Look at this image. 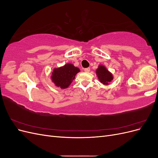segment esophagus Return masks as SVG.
I'll return each mask as SVG.
<instances>
[{
  "label": "esophagus",
  "instance_id": "34e87169",
  "mask_svg": "<svg viewBox=\"0 0 158 158\" xmlns=\"http://www.w3.org/2000/svg\"><path fill=\"white\" fill-rule=\"evenodd\" d=\"M84 70L85 72V73H89L90 71V69L89 68H86V69H84Z\"/></svg>",
  "mask_w": 158,
  "mask_h": 158
}]
</instances>
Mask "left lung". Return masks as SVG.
Returning <instances> with one entry per match:
<instances>
[{
    "label": "left lung",
    "mask_w": 158,
    "mask_h": 158,
    "mask_svg": "<svg viewBox=\"0 0 158 158\" xmlns=\"http://www.w3.org/2000/svg\"><path fill=\"white\" fill-rule=\"evenodd\" d=\"M96 74L100 82L103 84H108L113 80V75L103 65H99L96 70Z\"/></svg>",
    "instance_id": "obj_1"
}]
</instances>
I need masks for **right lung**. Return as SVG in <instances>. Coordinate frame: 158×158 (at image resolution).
<instances>
[{
    "instance_id": "obj_1",
    "label": "right lung",
    "mask_w": 158,
    "mask_h": 158,
    "mask_svg": "<svg viewBox=\"0 0 158 158\" xmlns=\"http://www.w3.org/2000/svg\"><path fill=\"white\" fill-rule=\"evenodd\" d=\"M80 70L72 64H66L63 67L55 69L52 73V82L57 87L60 88H68L75 78V76Z\"/></svg>"
}]
</instances>
